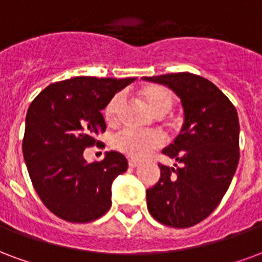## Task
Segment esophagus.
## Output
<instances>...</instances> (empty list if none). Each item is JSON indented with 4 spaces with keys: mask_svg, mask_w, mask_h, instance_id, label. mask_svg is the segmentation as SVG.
Here are the masks:
<instances>
[{
    "mask_svg": "<svg viewBox=\"0 0 262 262\" xmlns=\"http://www.w3.org/2000/svg\"><path fill=\"white\" fill-rule=\"evenodd\" d=\"M128 166H129V167H133V169H134V167H138L139 162H138V160H135V159H129L128 160Z\"/></svg>",
    "mask_w": 262,
    "mask_h": 262,
    "instance_id": "34e87169",
    "label": "esophagus"
}]
</instances>
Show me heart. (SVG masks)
<instances>
[{
  "mask_svg": "<svg viewBox=\"0 0 262 262\" xmlns=\"http://www.w3.org/2000/svg\"><path fill=\"white\" fill-rule=\"evenodd\" d=\"M139 95L144 99L146 106L150 108V112L156 114L158 117L165 116L169 113L174 104V95L170 89L162 85H146L141 91ZM121 106V95H116L110 99L107 106L104 107V118L107 123H114L118 116V110ZM163 144V137L158 131H148L141 133L133 128H124L117 133L113 138V146L127 155L133 159H142L148 156L156 148H159Z\"/></svg>",
  "mask_w": 262,
  "mask_h": 262,
  "instance_id": "b5f03b06",
  "label": "heart"
}]
</instances>
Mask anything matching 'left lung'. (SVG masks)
I'll use <instances>...</instances> for the list:
<instances>
[{"mask_svg":"<svg viewBox=\"0 0 262 262\" xmlns=\"http://www.w3.org/2000/svg\"><path fill=\"white\" fill-rule=\"evenodd\" d=\"M180 97L184 123L162 150L179 165H159L160 179L146 190L150 215L166 226L190 228L209 216L232 183L238 163L236 108L211 81L190 72L144 76Z\"/></svg>","mask_w":262,"mask_h":262,"instance_id":"8db88e82","label":"left lung"}]
</instances>
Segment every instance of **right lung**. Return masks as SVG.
Masks as SVG:
<instances>
[{
    "label": "right lung",
    "instance_id": "1",
    "mask_svg": "<svg viewBox=\"0 0 262 262\" xmlns=\"http://www.w3.org/2000/svg\"><path fill=\"white\" fill-rule=\"evenodd\" d=\"M135 78L75 76L51 83L30 103L25 120L24 159L40 200L54 215L92 222L112 207V184L127 170L123 154L106 152L88 163L83 150L106 129L102 110Z\"/></svg>",
    "mask_w": 262,
    "mask_h": 262
}]
</instances>
